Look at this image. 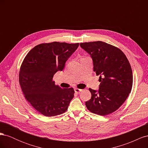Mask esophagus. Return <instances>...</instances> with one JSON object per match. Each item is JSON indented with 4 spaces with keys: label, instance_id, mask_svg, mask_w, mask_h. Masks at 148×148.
I'll list each match as a JSON object with an SVG mask.
<instances>
[{
    "label": "esophagus",
    "instance_id": "1",
    "mask_svg": "<svg viewBox=\"0 0 148 148\" xmlns=\"http://www.w3.org/2000/svg\"><path fill=\"white\" fill-rule=\"evenodd\" d=\"M74 90H75V92L76 93H79L80 92H81V91H82V89H78V88H75Z\"/></svg>",
    "mask_w": 148,
    "mask_h": 148
}]
</instances>
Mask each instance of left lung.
Returning a JSON list of instances; mask_svg holds the SVG:
<instances>
[{
	"mask_svg": "<svg viewBox=\"0 0 148 148\" xmlns=\"http://www.w3.org/2000/svg\"><path fill=\"white\" fill-rule=\"evenodd\" d=\"M80 47L90 55L94 71L100 76L99 89H89L91 98L85 105L97 115L112 113L122 105L132 91L130 64L120 49L104 42L80 43Z\"/></svg>",
	"mask_w": 148,
	"mask_h": 148,
	"instance_id": "left-lung-1",
	"label": "left lung"
}]
</instances>
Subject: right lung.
I'll return each mask as SVG.
<instances>
[{"label":"right lung","mask_w":148,"mask_h":148,"mask_svg":"<svg viewBox=\"0 0 148 148\" xmlns=\"http://www.w3.org/2000/svg\"><path fill=\"white\" fill-rule=\"evenodd\" d=\"M79 43L53 42L35 46L21 64L19 82L26 99L39 112L47 117L64 113L74 97V89H62L52 80L64 70L66 60Z\"/></svg>","instance_id":"add662e5"}]
</instances>
